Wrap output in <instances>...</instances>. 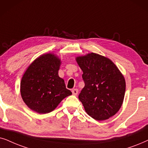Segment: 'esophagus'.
I'll list each match as a JSON object with an SVG mask.
<instances>
[{
    "label": "esophagus",
    "instance_id": "esophagus-1",
    "mask_svg": "<svg viewBox=\"0 0 148 148\" xmlns=\"http://www.w3.org/2000/svg\"><path fill=\"white\" fill-rule=\"evenodd\" d=\"M72 94L74 95H76L78 92V90L77 89V88H74V89L72 90Z\"/></svg>",
    "mask_w": 148,
    "mask_h": 148
}]
</instances>
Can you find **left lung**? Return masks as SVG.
Segmentation results:
<instances>
[{
  "label": "left lung",
  "mask_w": 148,
  "mask_h": 148,
  "mask_svg": "<svg viewBox=\"0 0 148 148\" xmlns=\"http://www.w3.org/2000/svg\"><path fill=\"white\" fill-rule=\"evenodd\" d=\"M82 70L84 87L78 95L86 113L104 121L117 113L125 97V78L110 59L88 53L76 58Z\"/></svg>",
  "instance_id": "left-lung-1"
}]
</instances>
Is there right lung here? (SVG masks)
Listing matches in <instances>:
<instances>
[{
  "instance_id": "add662e5",
  "label": "right lung",
  "mask_w": 148,
  "mask_h": 148,
  "mask_svg": "<svg viewBox=\"0 0 148 148\" xmlns=\"http://www.w3.org/2000/svg\"><path fill=\"white\" fill-rule=\"evenodd\" d=\"M61 60L53 54H44L29 65L20 84L21 97L27 107L39 114L52 112L72 95L58 75Z\"/></svg>"
}]
</instances>
